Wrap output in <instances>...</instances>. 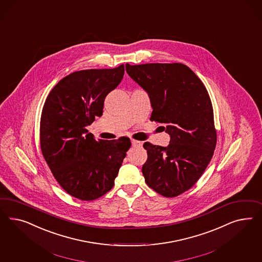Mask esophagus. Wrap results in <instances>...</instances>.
Masks as SVG:
<instances>
[{
	"label": "esophagus",
	"instance_id": "34e87169",
	"mask_svg": "<svg viewBox=\"0 0 262 262\" xmlns=\"http://www.w3.org/2000/svg\"><path fill=\"white\" fill-rule=\"evenodd\" d=\"M132 145H133V147H141L142 143L140 141H136V140H132Z\"/></svg>",
	"mask_w": 262,
	"mask_h": 262
}]
</instances>
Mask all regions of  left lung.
Returning <instances> with one entry per match:
<instances>
[{
  "label": "left lung",
  "mask_w": 262,
  "mask_h": 262,
  "mask_svg": "<svg viewBox=\"0 0 262 262\" xmlns=\"http://www.w3.org/2000/svg\"><path fill=\"white\" fill-rule=\"evenodd\" d=\"M126 71L149 94L151 120L170 135L167 147L145 142V182L172 198L198 182L214 152L217 135L213 108L206 86L182 63L126 64Z\"/></svg>",
  "instance_id": "8db88e82"
}]
</instances>
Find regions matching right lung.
<instances>
[{"instance_id": "right-lung-1", "label": "right lung", "mask_w": 262, "mask_h": 262, "mask_svg": "<svg viewBox=\"0 0 262 262\" xmlns=\"http://www.w3.org/2000/svg\"><path fill=\"white\" fill-rule=\"evenodd\" d=\"M124 73V64L74 72L58 81L44 103L42 155L56 182L75 198L93 201L111 190L130 148L128 137L96 140L86 129L96 116L103 115L104 99Z\"/></svg>"}]
</instances>
